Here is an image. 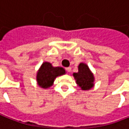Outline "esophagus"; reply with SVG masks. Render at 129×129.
I'll return each instance as SVG.
<instances>
[{"label": "esophagus", "instance_id": "34e87169", "mask_svg": "<svg viewBox=\"0 0 129 129\" xmlns=\"http://www.w3.org/2000/svg\"><path fill=\"white\" fill-rule=\"evenodd\" d=\"M66 70H67L68 73H70V72H71V68H70V67H69V68H66Z\"/></svg>", "mask_w": 129, "mask_h": 129}]
</instances>
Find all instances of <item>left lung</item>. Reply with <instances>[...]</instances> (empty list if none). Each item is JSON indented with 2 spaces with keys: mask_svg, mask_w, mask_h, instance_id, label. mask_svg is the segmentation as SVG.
Here are the masks:
<instances>
[{
  "mask_svg": "<svg viewBox=\"0 0 129 129\" xmlns=\"http://www.w3.org/2000/svg\"><path fill=\"white\" fill-rule=\"evenodd\" d=\"M78 71L73 74L76 82L81 90H89L94 87L95 77L88 65L85 63H80L78 66Z\"/></svg>",
  "mask_w": 129,
  "mask_h": 129,
  "instance_id": "1",
  "label": "left lung"
}]
</instances>
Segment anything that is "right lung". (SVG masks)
Listing matches in <instances>:
<instances>
[{
	"label": "right lung",
	"mask_w": 129,
	"mask_h": 129,
	"mask_svg": "<svg viewBox=\"0 0 129 129\" xmlns=\"http://www.w3.org/2000/svg\"><path fill=\"white\" fill-rule=\"evenodd\" d=\"M66 73L65 70L61 67H53L48 61H44L37 73V82L39 87L48 89L53 84L56 77Z\"/></svg>",
	"instance_id": "obj_1"
}]
</instances>
